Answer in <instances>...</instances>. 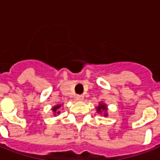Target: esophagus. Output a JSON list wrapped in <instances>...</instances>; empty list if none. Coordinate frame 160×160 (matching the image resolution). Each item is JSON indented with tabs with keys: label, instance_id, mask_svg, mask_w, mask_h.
I'll return each mask as SVG.
<instances>
[{
	"label": "esophagus",
	"instance_id": "obj_1",
	"mask_svg": "<svg viewBox=\"0 0 160 160\" xmlns=\"http://www.w3.org/2000/svg\"><path fill=\"white\" fill-rule=\"evenodd\" d=\"M77 101H82L83 100V96L82 95H78L76 97Z\"/></svg>",
	"mask_w": 160,
	"mask_h": 160
}]
</instances>
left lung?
I'll use <instances>...</instances> for the list:
<instances>
[{
  "mask_svg": "<svg viewBox=\"0 0 160 160\" xmlns=\"http://www.w3.org/2000/svg\"><path fill=\"white\" fill-rule=\"evenodd\" d=\"M108 106L106 103L102 102H100L98 106L96 107V110H97V112L98 114H101L103 117H108Z\"/></svg>",
  "mask_w": 160,
  "mask_h": 160,
  "instance_id": "1",
  "label": "left lung"
}]
</instances>
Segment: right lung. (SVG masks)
I'll return each instance as SVG.
<instances>
[{"instance_id": "right-lung-1", "label": "right lung", "mask_w": 160, "mask_h": 160, "mask_svg": "<svg viewBox=\"0 0 160 160\" xmlns=\"http://www.w3.org/2000/svg\"><path fill=\"white\" fill-rule=\"evenodd\" d=\"M61 108H62V104L55 105V106H53V107L52 108V113L53 115H54V117H56V116H58V115L60 114Z\"/></svg>"}]
</instances>
